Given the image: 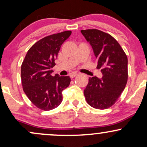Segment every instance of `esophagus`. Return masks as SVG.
<instances>
[{
	"label": "esophagus",
	"mask_w": 147,
	"mask_h": 147,
	"mask_svg": "<svg viewBox=\"0 0 147 147\" xmlns=\"http://www.w3.org/2000/svg\"><path fill=\"white\" fill-rule=\"evenodd\" d=\"M77 75H78V74L76 73V72H73V73H71V74H70V77H71V78H74V77H76V76H77Z\"/></svg>",
	"instance_id": "esophagus-1"
}]
</instances>
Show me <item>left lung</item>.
I'll return each mask as SVG.
<instances>
[{"label": "left lung", "mask_w": 147, "mask_h": 147, "mask_svg": "<svg viewBox=\"0 0 147 147\" xmlns=\"http://www.w3.org/2000/svg\"><path fill=\"white\" fill-rule=\"evenodd\" d=\"M81 32L93 49L102 78L90 77L84 90L88 104L97 109L112 106L125 88L128 79V59L118 42L109 34L97 29Z\"/></svg>", "instance_id": "left-lung-1"}]
</instances>
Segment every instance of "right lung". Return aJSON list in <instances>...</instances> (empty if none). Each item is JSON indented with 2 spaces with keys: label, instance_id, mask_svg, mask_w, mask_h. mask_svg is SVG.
Masks as SVG:
<instances>
[{
  "label": "right lung",
  "instance_id": "obj_1",
  "mask_svg": "<svg viewBox=\"0 0 147 147\" xmlns=\"http://www.w3.org/2000/svg\"><path fill=\"white\" fill-rule=\"evenodd\" d=\"M71 31L54 34L41 38L29 49L21 65L23 91L38 109L50 111L63 100L62 91L70 83L69 76L51 75L61 46Z\"/></svg>",
  "mask_w": 147,
  "mask_h": 147
}]
</instances>
